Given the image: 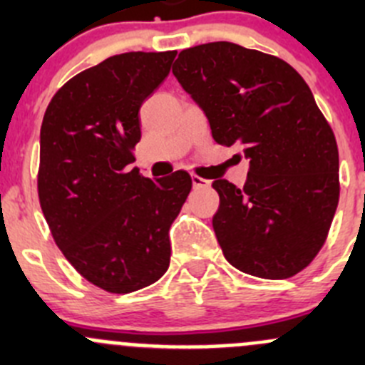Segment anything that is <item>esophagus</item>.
Returning <instances> with one entry per match:
<instances>
[{
	"label": "esophagus",
	"mask_w": 365,
	"mask_h": 365,
	"mask_svg": "<svg viewBox=\"0 0 365 365\" xmlns=\"http://www.w3.org/2000/svg\"><path fill=\"white\" fill-rule=\"evenodd\" d=\"M192 185L196 187V189H200V187H208V185H210V182H208V180L201 178V176L192 175Z\"/></svg>",
	"instance_id": "esophagus-1"
}]
</instances>
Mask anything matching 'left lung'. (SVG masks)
Segmentation results:
<instances>
[{
	"mask_svg": "<svg viewBox=\"0 0 365 365\" xmlns=\"http://www.w3.org/2000/svg\"><path fill=\"white\" fill-rule=\"evenodd\" d=\"M173 73L217 143L249 160L245 185L215 180L213 231L224 257L263 279L304 270L339 203V153L312 91L292 65L231 42L180 53Z\"/></svg>",
	"mask_w": 365,
	"mask_h": 365,
	"instance_id": "obj_1",
	"label": "left lung"
}]
</instances>
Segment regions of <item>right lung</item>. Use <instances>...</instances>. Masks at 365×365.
Here are the masks:
<instances>
[{
    "instance_id": "add662e5",
    "label": "right lung",
    "mask_w": 365,
    "mask_h": 365,
    "mask_svg": "<svg viewBox=\"0 0 365 365\" xmlns=\"http://www.w3.org/2000/svg\"><path fill=\"white\" fill-rule=\"evenodd\" d=\"M175 56L138 51L108 58L63 84L43 114V217L70 264L106 292H135L165 274L169 227L192 187L182 169L155 180L127 169L141 139L139 109Z\"/></svg>"
}]
</instances>
